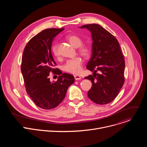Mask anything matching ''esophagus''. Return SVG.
<instances>
[{"mask_svg":"<svg viewBox=\"0 0 147 147\" xmlns=\"http://www.w3.org/2000/svg\"><path fill=\"white\" fill-rule=\"evenodd\" d=\"M74 79L76 80H81V77L78 75H75V76H74Z\"/></svg>","mask_w":147,"mask_h":147,"instance_id":"esophagus-1","label":"esophagus"}]
</instances>
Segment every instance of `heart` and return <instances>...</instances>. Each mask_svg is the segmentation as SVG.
Segmentation results:
<instances>
[{
	"label": "heart",
	"mask_w": 147,
	"mask_h": 147,
	"mask_svg": "<svg viewBox=\"0 0 147 147\" xmlns=\"http://www.w3.org/2000/svg\"><path fill=\"white\" fill-rule=\"evenodd\" d=\"M68 42L74 48H78V53L84 57H88L91 53L90 47L87 44H82V40L78 36L71 34L66 37ZM52 52L55 57H59L60 53L57 44L53 45L52 48ZM82 60L80 57H76L74 59L68 60L63 66V70L67 73L77 74L80 73L82 69Z\"/></svg>",
	"instance_id": "b5f03b06"
}]
</instances>
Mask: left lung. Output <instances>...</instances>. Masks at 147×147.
<instances>
[{
  "label": "left lung",
  "mask_w": 147,
  "mask_h": 147,
  "mask_svg": "<svg viewBox=\"0 0 147 147\" xmlns=\"http://www.w3.org/2000/svg\"><path fill=\"white\" fill-rule=\"evenodd\" d=\"M87 28L92 37V56L87 69L92 75L84 77L92 82L88 98L99 105L107 104L118 95L124 82L125 61L117 39L96 24L80 27Z\"/></svg>",
  "instance_id": "8db88e82"
}]
</instances>
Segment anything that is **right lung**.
I'll use <instances>...</instances> for the list:
<instances>
[{"mask_svg":"<svg viewBox=\"0 0 147 147\" xmlns=\"http://www.w3.org/2000/svg\"><path fill=\"white\" fill-rule=\"evenodd\" d=\"M48 28L32 37L26 45L21 70L27 94L38 107L44 109L55 108L64 99L67 89L74 83V76L63 73L56 66L51 53L54 38L64 30ZM51 72L59 76L51 82Z\"/></svg>","mask_w":147,"mask_h":147,"instance_id":"add662e5","label":"right lung"}]
</instances>
